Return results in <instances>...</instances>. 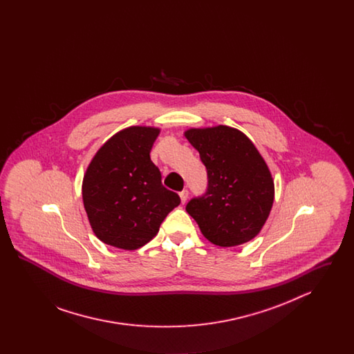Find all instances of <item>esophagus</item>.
<instances>
[{
	"label": "esophagus",
	"instance_id": "1",
	"mask_svg": "<svg viewBox=\"0 0 354 354\" xmlns=\"http://www.w3.org/2000/svg\"><path fill=\"white\" fill-rule=\"evenodd\" d=\"M179 196H180V201H182V203L185 204V203L187 202V199H188V191H187V189H183L182 192H179Z\"/></svg>",
	"mask_w": 354,
	"mask_h": 354
}]
</instances>
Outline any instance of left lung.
Instances as JSON below:
<instances>
[{"label":"left lung","instance_id":"8db88e82","mask_svg":"<svg viewBox=\"0 0 354 354\" xmlns=\"http://www.w3.org/2000/svg\"><path fill=\"white\" fill-rule=\"evenodd\" d=\"M188 142L207 169L205 194L185 211L203 235L219 247L252 240L270 216L274 185L270 169L250 138L228 126L189 129Z\"/></svg>","mask_w":354,"mask_h":354}]
</instances>
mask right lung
I'll return each mask as SVG.
<instances>
[{
    "instance_id": "right-lung-1",
    "label": "right lung",
    "mask_w": 354,
    "mask_h": 354,
    "mask_svg": "<svg viewBox=\"0 0 354 354\" xmlns=\"http://www.w3.org/2000/svg\"><path fill=\"white\" fill-rule=\"evenodd\" d=\"M159 129L133 126L113 135L94 155L82 183L84 209L95 236L120 250H138L180 204L162 185L150 158Z\"/></svg>"
}]
</instances>
